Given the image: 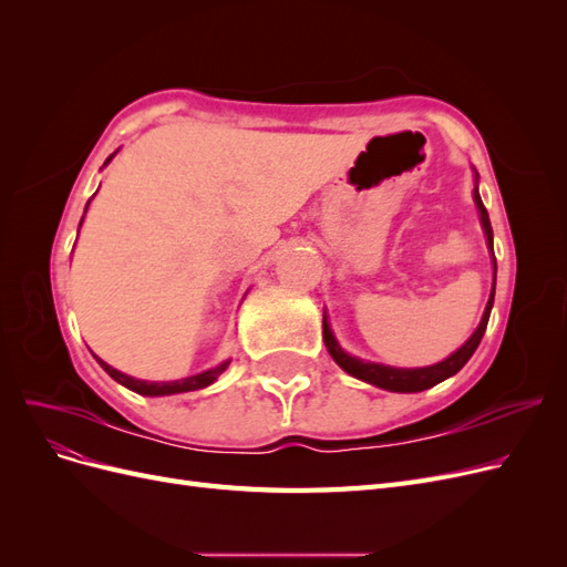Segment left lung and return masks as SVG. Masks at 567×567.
<instances>
[{"mask_svg": "<svg viewBox=\"0 0 567 567\" xmlns=\"http://www.w3.org/2000/svg\"><path fill=\"white\" fill-rule=\"evenodd\" d=\"M473 200H475V208L480 215V227L485 231L487 238V250L492 255V269H494V277H492V290H489V300L485 305V312L483 319H480L477 329L471 333V338L463 342L458 350H454L447 359H442L437 364L431 367H419V369H398V367H385V364H375V362H364V359L352 357L346 350L340 348V342L336 340L333 331H331V323L329 317H326L323 310V342H326V350L333 357V362L342 369L348 371L354 379L371 383L375 388H383L390 392H421L433 388L442 381H447L450 375L458 373L463 369V364L468 362L473 357V352L477 350L480 340L485 336L487 329V321H489V312H492V305H494V286H496V257H494V236H492V225H489V215L483 205V198L477 194V173H475V188H473Z\"/></svg>", "mask_w": 567, "mask_h": 567, "instance_id": "left-lung-1", "label": "left lung"}]
</instances>
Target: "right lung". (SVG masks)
Wrapping results in <instances>:
<instances>
[{"mask_svg": "<svg viewBox=\"0 0 567 567\" xmlns=\"http://www.w3.org/2000/svg\"><path fill=\"white\" fill-rule=\"evenodd\" d=\"M117 153V151H115ZM113 153V156H115ZM113 156H109V161L104 163V167L113 161ZM94 198V196H92ZM90 198V200H92ZM90 200H87V208H90ZM87 208H84V213H87ZM84 219V217H82ZM82 219H80V227H82ZM80 231V229H78ZM96 362L101 364V369H104L113 381H117L120 385H125L127 390L132 392H140V394H146V398H165V394H177V392H192V390H200V388H208L217 381V375L225 371L229 367L231 359H227V362H221L219 367L215 369H208V371H200L196 375H188V379H179V381H142V379H132V375L123 373L113 369L111 364H106L104 359L96 357Z\"/></svg>", "mask_w": 567, "mask_h": 567, "instance_id": "1", "label": "right lung"}]
</instances>
